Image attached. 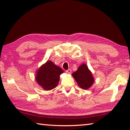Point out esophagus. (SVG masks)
Returning <instances> with one entry per match:
<instances>
[{
  "label": "esophagus",
  "instance_id": "34e87169",
  "mask_svg": "<svg viewBox=\"0 0 130 130\" xmlns=\"http://www.w3.org/2000/svg\"><path fill=\"white\" fill-rule=\"evenodd\" d=\"M66 72L68 74H70L71 73V69H68L67 70H66Z\"/></svg>",
  "mask_w": 130,
  "mask_h": 130
}]
</instances>
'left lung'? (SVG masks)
I'll return each instance as SVG.
<instances>
[{"label":"left lung","instance_id":"8db88e82","mask_svg":"<svg viewBox=\"0 0 130 130\" xmlns=\"http://www.w3.org/2000/svg\"><path fill=\"white\" fill-rule=\"evenodd\" d=\"M72 75L79 86L83 89H88L92 86L94 82L92 73L85 64L80 66L78 70L73 73Z\"/></svg>","mask_w":130,"mask_h":130}]
</instances>
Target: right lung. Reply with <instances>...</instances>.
<instances>
[{"label": "right lung", "instance_id": "obj_1", "mask_svg": "<svg viewBox=\"0 0 130 130\" xmlns=\"http://www.w3.org/2000/svg\"><path fill=\"white\" fill-rule=\"evenodd\" d=\"M63 71L51 61H48L37 71L36 79L45 90H51L56 87L60 79V75Z\"/></svg>", "mask_w": 130, "mask_h": 130}]
</instances>
